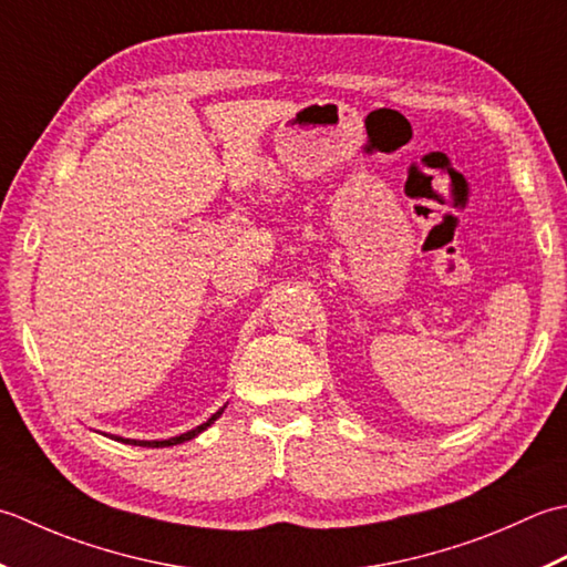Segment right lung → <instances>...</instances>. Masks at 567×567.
<instances>
[{
  "label": "right lung",
  "mask_w": 567,
  "mask_h": 567,
  "mask_svg": "<svg viewBox=\"0 0 567 567\" xmlns=\"http://www.w3.org/2000/svg\"><path fill=\"white\" fill-rule=\"evenodd\" d=\"M223 411H225V406L219 409L217 413H213L210 419H207L203 425H198V429H193V431H188V433H181V435H176V437H168V441H132V437H120V435H110V437H114V441H120V443H126V445H142V447H171V445H181V443H186V441H193L195 435L198 433H203L207 425H213L219 415H223Z\"/></svg>",
  "instance_id": "add662e5"
}]
</instances>
